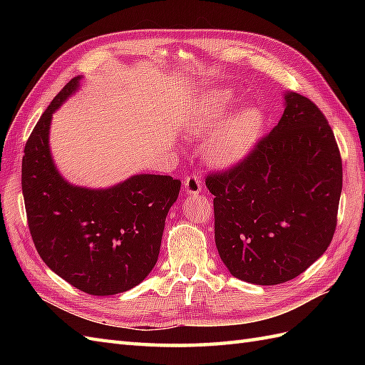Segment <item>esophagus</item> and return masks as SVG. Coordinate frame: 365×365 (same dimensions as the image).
I'll list each match as a JSON object with an SVG mask.
<instances>
[{
	"mask_svg": "<svg viewBox=\"0 0 365 365\" xmlns=\"http://www.w3.org/2000/svg\"><path fill=\"white\" fill-rule=\"evenodd\" d=\"M184 187H185V192L189 193V195H197V193H201V190H202L201 176H200V175H190V176H187L185 181H184Z\"/></svg>",
	"mask_w": 365,
	"mask_h": 365,
	"instance_id": "esophagus-1",
	"label": "esophagus"
}]
</instances>
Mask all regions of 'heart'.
<instances>
[{"label":"heart","instance_id":"1","mask_svg":"<svg viewBox=\"0 0 365 365\" xmlns=\"http://www.w3.org/2000/svg\"><path fill=\"white\" fill-rule=\"evenodd\" d=\"M235 103L230 90H216L197 102L187 118V130L192 137L201 138L213 132ZM264 117L256 106H245L231 115L208 138L204 157L215 168L228 169L244 161L256 148L263 130Z\"/></svg>","mask_w":365,"mask_h":365}]
</instances>
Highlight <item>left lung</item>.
I'll list each match as a JSON object with an SVG mask.
<instances>
[{
	"mask_svg": "<svg viewBox=\"0 0 365 365\" xmlns=\"http://www.w3.org/2000/svg\"><path fill=\"white\" fill-rule=\"evenodd\" d=\"M205 185L230 274L262 286L289 282L323 256L335 233L342 164L334 132L314 102L284 93L277 126Z\"/></svg>",
	"mask_w": 365,
	"mask_h": 365,
	"instance_id": "1",
	"label": "left lung"
}]
</instances>
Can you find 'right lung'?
<instances>
[{"label": "right lung", "instance_id": "obj_1", "mask_svg": "<svg viewBox=\"0 0 365 365\" xmlns=\"http://www.w3.org/2000/svg\"><path fill=\"white\" fill-rule=\"evenodd\" d=\"M81 81L77 76L62 88L30 134L23 195L31 239L47 267L86 294L114 295L134 288L155 267L181 181L140 173L108 189H88L65 180L50 152V125Z\"/></svg>", "mask_w": 365, "mask_h": 365}]
</instances>
